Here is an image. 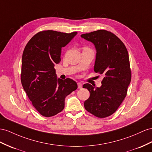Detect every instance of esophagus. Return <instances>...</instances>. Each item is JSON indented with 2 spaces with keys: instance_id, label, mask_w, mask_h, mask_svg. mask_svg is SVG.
Returning <instances> with one entry per match:
<instances>
[{
  "instance_id": "obj_1",
  "label": "esophagus",
  "mask_w": 152,
  "mask_h": 152,
  "mask_svg": "<svg viewBox=\"0 0 152 152\" xmlns=\"http://www.w3.org/2000/svg\"><path fill=\"white\" fill-rule=\"evenodd\" d=\"M82 83H77V87H78V88H82Z\"/></svg>"
}]
</instances>
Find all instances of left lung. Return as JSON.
<instances>
[{
	"label": "left lung",
	"mask_w": 152,
	"mask_h": 152,
	"mask_svg": "<svg viewBox=\"0 0 152 152\" xmlns=\"http://www.w3.org/2000/svg\"><path fill=\"white\" fill-rule=\"evenodd\" d=\"M81 37L95 45L96 56L94 70L95 72L103 75L100 87L89 83L83 85V87L91 93L84 107L98 118H107L118 110L125 98L130 83L128 50L118 37L106 30L83 34Z\"/></svg>",
	"instance_id": "8db88e82"
}]
</instances>
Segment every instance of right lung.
<instances>
[{
	"instance_id": "add662e5",
	"label": "right lung",
	"mask_w": 152,
	"mask_h": 152,
	"mask_svg": "<svg viewBox=\"0 0 152 152\" xmlns=\"http://www.w3.org/2000/svg\"><path fill=\"white\" fill-rule=\"evenodd\" d=\"M77 32L43 31L26 45L22 58L21 82L33 107L42 115L51 117L64 110L66 96L77 88L72 79H57L54 65L61 61V48Z\"/></svg>"
}]
</instances>
